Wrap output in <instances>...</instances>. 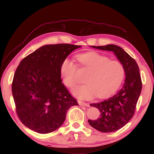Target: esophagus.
<instances>
[{
  "label": "esophagus",
  "mask_w": 154,
  "mask_h": 154,
  "mask_svg": "<svg viewBox=\"0 0 154 154\" xmlns=\"http://www.w3.org/2000/svg\"><path fill=\"white\" fill-rule=\"evenodd\" d=\"M78 103L80 106H90V104L89 103H86L85 102H82V101L79 100L78 101Z\"/></svg>",
  "instance_id": "obj_1"
}]
</instances>
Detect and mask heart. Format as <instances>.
Masks as SVG:
<instances>
[{"label":"heart","instance_id":"1","mask_svg":"<svg viewBox=\"0 0 154 154\" xmlns=\"http://www.w3.org/2000/svg\"><path fill=\"white\" fill-rule=\"evenodd\" d=\"M77 60L81 66L89 70L85 79L86 84L79 85L72 90V94L81 100H90L98 96L108 98L121 86L125 77L124 65L118 60L96 52L78 54ZM77 64L66 58L60 65V73L64 84L73 88L77 83Z\"/></svg>","mask_w":154,"mask_h":154}]
</instances>
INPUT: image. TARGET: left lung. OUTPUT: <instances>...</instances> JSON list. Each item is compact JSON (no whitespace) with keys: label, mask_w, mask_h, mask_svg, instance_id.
Returning a JSON list of instances; mask_svg holds the SVG:
<instances>
[{"label":"left lung","mask_w":154,"mask_h":154,"mask_svg":"<svg viewBox=\"0 0 154 154\" xmlns=\"http://www.w3.org/2000/svg\"><path fill=\"white\" fill-rule=\"evenodd\" d=\"M100 50L113 51L124 65L126 79L122 89L103 102L90 104L100 111L95 120L88 119L91 126L103 132H112L124 127L134 116L142 89L139 68L137 62L120 47L116 45L91 46Z\"/></svg>","instance_id":"obj_1"}]
</instances>
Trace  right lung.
<instances>
[{
	"label": "right lung",
	"mask_w": 154,
	"mask_h": 154,
	"mask_svg": "<svg viewBox=\"0 0 154 154\" xmlns=\"http://www.w3.org/2000/svg\"><path fill=\"white\" fill-rule=\"evenodd\" d=\"M81 46L56 44L41 47L20 62L12 82L18 118L30 130L47 134L64 123L67 111L78 105L62 83L60 65Z\"/></svg>",
	"instance_id": "obj_1"
}]
</instances>
